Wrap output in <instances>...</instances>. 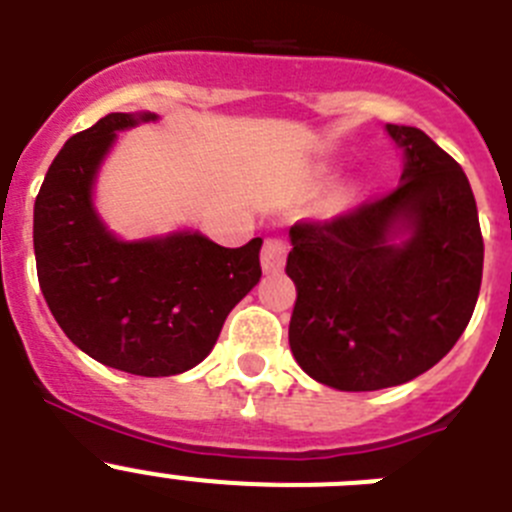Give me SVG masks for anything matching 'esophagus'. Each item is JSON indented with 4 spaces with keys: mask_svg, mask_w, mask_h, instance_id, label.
<instances>
[{
    "mask_svg": "<svg viewBox=\"0 0 512 512\" xmlns=\"http://www.w3.org/2000/svg\"><path fill=\"white\" fill-rule=\"evenodd\" d=\"M287 253V238H282V235H271V238H266L264 248H261V266H264V271H282L284 261H287Z\"/></svg>",
    "mask_w": 512,
    "mask_h": 512,
    "instance_id": "esophagus-1",
    "label": "esophagus"
}]
</instances>
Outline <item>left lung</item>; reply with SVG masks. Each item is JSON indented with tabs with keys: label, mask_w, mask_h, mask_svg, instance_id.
<instances>
[{
	"label": "left lung",
	"mask_w": 512,
	"mask_h": 512,
	"mask_svg": "<svg viewBox=\"0 0 512 512\" xmlns=\"http://www.w3.org/2000/svg\"><path fill=\"white\" fill-rule=\"evenodd\" d=\"M387 133L405 148L392 192L289 228V346L312 379L343 392L428 372L469 325L482 284L485 241L467 174L423 130ZM395 229L411 233L400 247L386 241Z\"/></svg>",
	"instance_id": "8db88e82"
}]
</instances>
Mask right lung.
I'll return each instance as SVG.
<instances>
[{
  "mask_svg": "<svg viewBox=\"0 0 512 512\" xmlns=\"http://www.w3.org/2000/svg\"><path fill=\"white\" fill-rule=\"evenodd\" d=\"M138 120L153 115L112 112L58 151L35 197V264L53 318L84 354L171 377L210 354L228 312L259 284L261 238L241 248L200 233L117 241L94 212L92 182L115 130Z\"/></svg>",
  "mask_w": 512,
  "mask_h": 512,
  "instance_id": "1",
  "label": "right lung"
}]
</instances>
